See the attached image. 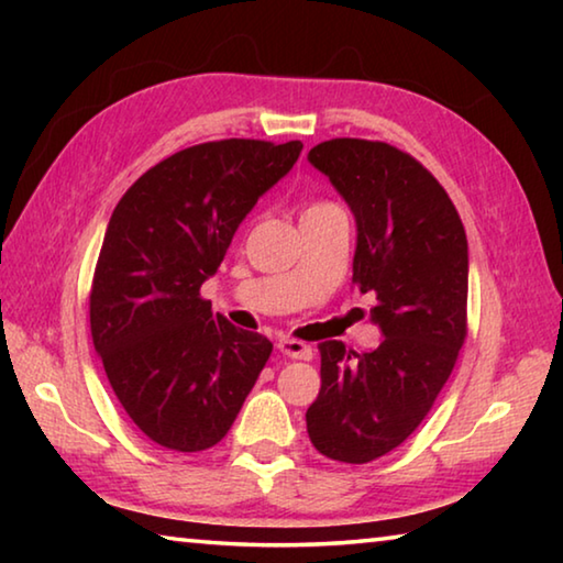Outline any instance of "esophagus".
Returning a JSON list of instances; mask_svg holds the SVG:
<instances>
[{"label":"esophagus","instance_id":"34e87169","mask_svg":"<svg viewBox=\"0 0 563 563\" xmlns=\"http://www.w3.org/2000/svg\"><path fill=\"white\" fill-rule=\"evenodd\" d=\"M275 347H278L283 355L295 357V360H312V347L305 345L300 340H290V338H283L275 342Z\"/></svg>","mask_w":563,"mask_h":563}]
</instances>
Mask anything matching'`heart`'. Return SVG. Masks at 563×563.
Segmentation results:
<instances>
[{
    "label": "heart",
    "mask_w": 563,
    "mask_h": 563,
    "mask_svg": "<svg viewBox=\"0 0 563 563\" xmlns=\"http://www.w3.org/2000/svg\"><path fill=\"white\" fill-rule=\"evenodd\" d=\"M325 206H332V203H316V206H310L308 211H316V208H325Z\"/></svg>",
    "instance_id": "1"
}]
</instances>
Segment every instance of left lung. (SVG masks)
Segmentation results:
<instances>
[{
    "label": "left lung",
    "instance_id": "obj_1",
    "mask_svg": "<svg viewBox=\"0 0 563 563\" xmlns=\"http://www.w3.org/2000/svg\"><path fill=\"white\" fill-rule=\"evenodd\" d=\"M308 161L357 225L352 283L375 292L373 352L320 345V395L305 412L312 446L345 464L393 452L430 412L466 338L470 251L454 203L430 170L383 141L332 139Z\"/></svg>",
    "mask_w": 563,
    "mask_h": 563
}]
</instances>
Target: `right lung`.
<instances>
[{
  "instance_id": "1",
  "label": "right lung",
  "mask_w": 563,
  "mask_h": 563,
  "mask_svg": "<svg viewBox=\"0 0 563 563\" xmlns=\"http://www.w3.org/2000/svg\"><path fill=\"white\" fill-rule=\"evenodd\" d=\"M300 141L225 139L148 168L103 235L91 338L131 422L174 452L223 440L273 352L201 298L238 225L295 166Z\"/></svg>"
}]
</instances>
